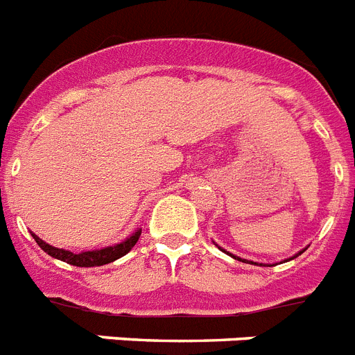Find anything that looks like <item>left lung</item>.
<instances>
[{"instance_id": "8db88e82", "label": "left lung", "mask_w": 355, "mask_h": 355, "mask_svg": "<svg viewBox=\"0 0 355 355\" xmlns=\"http://www.w3.org/2000/svg\"><path fill=\"white\" fill-rule=\"evenodd\" d=\"M219 250L220 251H224V253H228V251H226V250H223V248H220L219 246ZM305 250H307V248H304V250H302V251H298V253H296V255L295 257H291V259H287L286 260V262H289V260H293V259H296V257H298V255H302V253H304V251ZM228 255L230 257H232V259H235V260H241V262H246V264H255V266H262V264H259V262H253V260H246V259H241V257H237V255H233V253H228ZM266 266H268V268H269V264H266Z\"/></svg>"}]
</instances>
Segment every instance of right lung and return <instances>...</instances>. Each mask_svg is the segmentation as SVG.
Instances as JSON below:
<instances>
[{"label": "right lung", "instance_id": "obj_1", "mask_svg": "<svg viewBox=\"0 0 355 355\" xmlns=\"http://www.w3.org/2000/svg\"><path fill=\"white\" fill-rule=\"evenodd\" d=\"M141 235V228L136 230L135 233H131L125 241H122L120 244H114V246H107L102 248V250H91V251H80V253H73V251L68 250H60V248H53L50 244L39 239L35 233H32V237L35 239V242L39 244L44 253H48L50 257L57 260H62L66 264L77 266V268H96V266H105L114 262L120 257L127 255L129 251L135 248V244L138 242Z\"/></svg>", "mask_w": 355, "mask_h": 355}]
</instances>
